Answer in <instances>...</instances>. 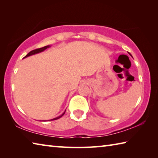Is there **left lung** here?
<instances>
[{
	"instance_id": "left-lung-1",
	"label": "left lung",
	"mask_w": 158,
	"mask_h": 158,
	"mask_svg": "<svg viewBox=\"0 0 158 158\" xmlns=\"http://www.w3.org/2000/svg\"><path fill=\"white\" fill-rule=\"evenodd\" d=\"M129 54H130V53H129Z\"/></svg>"
}]
</instances>
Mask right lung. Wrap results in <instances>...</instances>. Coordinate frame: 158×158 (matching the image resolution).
Here are the masks:
<instances>
[{
  "label": "right lung",
  "instance_id": "obj_1",
  "mask_svg": "<svg viewBox=\"0 0 158 158\" xmlns=\"http://www.w3.org/2000/svg\"><path fill=\"white\" fill-rule=\"evenodd\" d=\"M49 47H51L50 45H47V46H45V47H43V48H39V49H34V50H32V51H31V52H30L27 55H26L24 58H27V57H28V56H32V55H35V54H36V53H41V52H43V51H45V50L46 49H48V48H49ZM66 111V110H65ZM65 111L61 115H60V116H58V117H56V118H53V119H51V120H56V119H59V118H60V117H62L64 115V113H65Z\"/></svg>",
  "mask_w": 158,
  "mask_h": 158
}]
</instances>
